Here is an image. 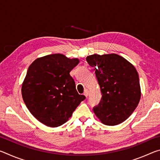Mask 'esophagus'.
<instances>
[{
  "mask_svg": "<svg viewBox=\"0 0 160 160\" xmlns=\"http://www.w3.org/2000/svg\"><path fill=\"white\" fill-rule=\"evenodd\" d=\"M89 94V91L88 90H85V92H84V95H85L86 97H88Z\"/></svg>",
  "mask_w": 160,
  "mask_h": 160,
  "instance_id": "obj_1",
  "label": "esophagus"
}]
</instances>
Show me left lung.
<instances>
[{
	"instance_id": "1",
	"label": "left lung",
	"mask_w": 160,
	"mask_h": 160,
	"mask_svg": "<svg viewBox=\"0 0 160 160\" xmlns=\"http://www.w3.org/2000/svg\"><path fill=\"white\" fill-rule=\"evenodd\" d=\"M86 61L95 68L102 94L99 104L93 107L94 113L105 125L123 122L134 112L141 95L136 69L115 53L94 54L88 56Z\"/></svg>"
}]
</instances>
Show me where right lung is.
Listing matches in <instances>:
<instances>
[{
	"mask_svg": "<svg viewBox=\"0 0 160 160\" xmlns=\"http://www.w3.org/2000/svg\"><path fill=\"white\" fill-rule=\"evenodd\" d=\"M78 63L77 58L55 53L36 59L29 67L22 95L30 113L44 125H63L85 99L70 75Z\"/></svg>",
	"mask_w": 160,
	"mask_h": 160,
	"instance_id": "right-lung-1",
	"label": "right lung"
}]
</instances>
